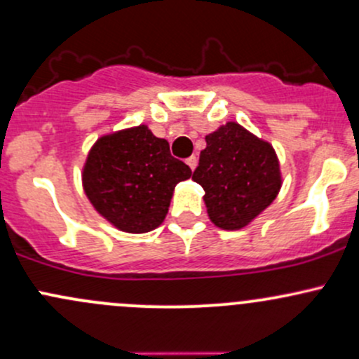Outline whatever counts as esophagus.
<instances>
[{"instance_id":"esophagus-1","label":"esophagus","mask_w":359,"mask_h":359,"mask_svg":"<svg viewBox=\"0 0 359 359\" xmlns=\"http://www.w3.org/2000/svg\"><path fill=\"white\" fill-rule=\"evenodd\" d=\"M186 163L189 165V167H191V170H194V168H196V165H198V158H196L194 155H192V156H189V158L186 160Z\"/></svg>"}]
</instances>
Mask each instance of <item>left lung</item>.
I'll return each mask as SVG.
<instances>
[{
    "label": "left lung",
    "mask_w": 359,
    "mask_h": 359,
    "mask_svg": "<svg viewBox=\"0 0 359 359\" xmlns=\"http://www.w3.org/2000/svg\"><path fill=\"white\" fill-rule=\"evenodd\" d=\"M192 180L203 186L208 216L223 230L247 226L273 203L283 184L273 144L237 122L206 136Z\"/></svg>",
    "instance_id": "1"
}]
</instances>
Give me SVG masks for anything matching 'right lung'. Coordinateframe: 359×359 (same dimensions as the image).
I'll use <instances>...</instances> for the list:
<instances>
[{"label":"right lung","instance_id":"add662e5","mask_svg":"<svg viewBox=\"0 0 359 359\" xmlns=\"http://www.w3.org/2000/svg\"><path fill=\"white\" fill-rule=\"evenodd\" d=\"M192 170L173 158L167 140L141 124L98 137L86 156L85 194L110 224L147 233L163 223L173 189Z\"/></svg>","mask_w":359,"mask_h":359}]
</instances>
